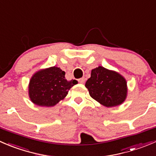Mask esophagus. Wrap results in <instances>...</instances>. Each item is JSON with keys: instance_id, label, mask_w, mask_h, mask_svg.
Instances as JSON below:
<instances>
[{"instance_id": "1", "label": "esophagus", "mask_w": 156, "mask_h": 156, "mask_svg": "<svg viewBox=\"0 0 156 156\" xmlns=\"http://www.w3.org/2000/svg\"><path fill=\"white\" fill-rule=\"evenodd\" d=\"M84 81H85V78H79V79H78V82L81 83V84H84Z\"/></svg>"}]
</instances>
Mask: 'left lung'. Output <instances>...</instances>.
I'll return each mask as SVG.
<instances>
[{
	"label": "left lung",
	"instance_id": "8db88e82",
	"mask_svg": "<svg viewBox=\"0 0 156 156\" xmlns=\"http://www.w3.org/2000/svg\"><path fill=\"white\" fill-rule=\"evenodd\" d=\"M85 87L90 96L106 107L121 105L127 97V81L115 71L99 66L91 71Z\"/></svg>",
	"mask_w": 156,
	"mask_h": 156
}]
</instances>
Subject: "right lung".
<instances>
[{"label": "right lung", "instance_id": "right-lung-1", "mask_svg": "<svg viewBox=\"0 0 156 156\" xmlns=\"http://www.w3.org/2000/svg\"><path fill=\"white\" fill-rule=\"evenodd\" d=\"M66 72L58 67L42 69L33 75L29 85L31 102L40 106H53L68 94L70 88L78 84L76 80L67 81Z\"/></svg>", "mask_w": 156, "mask_h": 156}]
</instances>
